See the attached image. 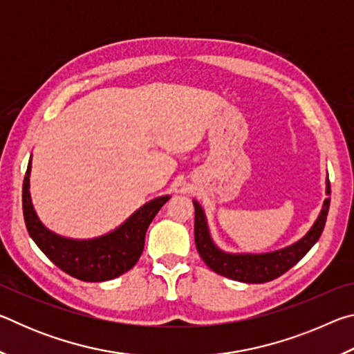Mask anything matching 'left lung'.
<instances>
[{
    "instance_id": "8db88e82",
    "label": "left lung",
    "mask_w": 354,
    "mask_h": 354,
    "mask_svg": "<svg viewBox=\"0 0 354 354\" xmlns=\"http://www.w3.org/2000/svg\"><path fill=\"white\" fill-rule=\"evenodd\" d=\"M326 194H331L329 187V179H326ZM195 206V245L201 256V259L206 262V266L215 273L221 274L234 281L250 284H262L268 281L277 279L281 274L295 266L308 251L314 247V243L319 241L323 227L326 223L328 211H329V198L325 200L322 207L319 218L315 220L314 226L303 239H299L297 243L286 247L283 250L273 251V253L262 254H231L218 250L212 242L211 234L207 230V221L198 203L194 201Z\"/></svg>"
}]
</instances>
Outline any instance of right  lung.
<instances>
[{"mask_svg":"<svg viewBox=\"0 0 354 354\" xmlns=\"http://www.w3.org/2000/svg\"><path fill=\"white\" fill-rule=\"evenodd\" d=\"M29 173L31 162L23 181V215L29 236L62 272L87 283L109 281L131 270L143 251L149 223L170 200L169 195L151 200L109 234L91 241H75L57 236L41 225L29 195Z\"/></svg>","mask_w":354,"mask_h":354,"instance_id":"obj_1","label":"right lung"}]
</instances>
